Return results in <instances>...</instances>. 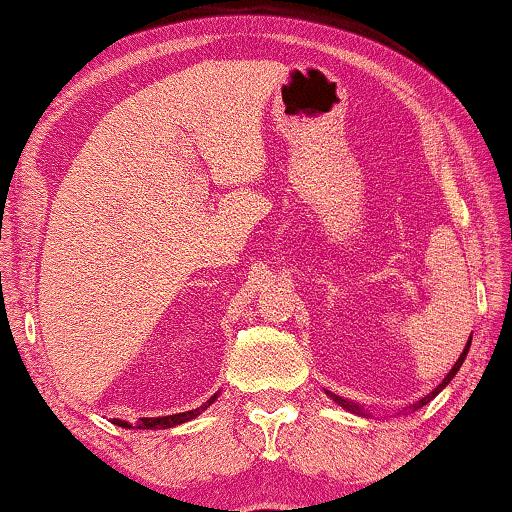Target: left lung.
<instances>
[{"instance_id": "obj_1", "label": "left lung", "mask_w": 512, "mask_h": 512, "mask_svg": "<svg viewBox=\"0 0 512 512\" xmlns=\"http://www.w3.org/2000/svg\"><path fill=\"white\" fill-rule=\"evenodd\" d=\"M469 347H471V338H469V342H467V347H464V352L460 354V358H457V361H455V365H453V368H451V372H448V375L444 377V381H441V384H439L437 388H434V391H432L430 395H425V398H423V400H418L416 404H411V407H409V409H421V407H425V404H427V402H430V400L434 398V395H437V393L441 391V388H446L448 384H451V379H453V377L457 375V370H460V368H462L464 358H467V352H469ZM326 395H329V398H331L333 402H338L342 409L352 411V414H358V416H368V411H363V407H358V404H356V402H349V400H345V398H338V395H335V393H331V391H326Z\"/></svg>"}]
</instances>
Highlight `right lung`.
I'll return each mask as SVG.
<instances>
[{
  "label": "right lung",
  "mask_w": 512,
  "mask_h": 512,
  "mask_svg": "<svg viewBox=\"0 0 512 512\" xmlns=\"http://www.w3.org/2000/svg\"><path fill=\"white\" fill-rule=\"evenodd\" d=\"M216 398H218V393L213 395V398H211L209 402H204L202 407L190 409V411H181V414L158 416V418H140V421L135 423V427H137V430H165V427H174V425H181V423H186V421H193V418L200 416L202 411L207 409L209 404H213V400H216ZM112 423H114V425H119V427H133V425L128 423V421H119V418H114Z\"/></svg>",
  "instance_id": "add662e5"
}]
</instances>
